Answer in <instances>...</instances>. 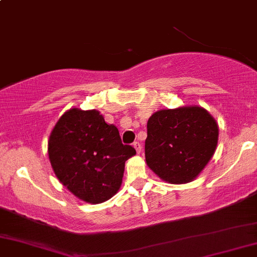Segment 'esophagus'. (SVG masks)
Listing matches in <instances>:
<instances>
[{
  "instance_id": "34e87169",
  "label": "esophagus",
  "mask_w": 257,
  "mask_h": 257,
  "mask_svg": "<svg viewBox=\"0 0 257 257\" xmlns=\"http://www.w3.org/2000/svg\"><path fill=\"white\" fill-rule=\"evenodd\" d=\"M134 147H135V149H136V151H137V154H141V151H142V144L139 143V142H135Z\"/></svg>"
}]
</instances>
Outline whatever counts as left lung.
<instances>
[{
	"instance_id": "1",
	"label": "left lung",
	"mask_w": 257,
	"mask_h": 257,
	"mask_svg": "<svg viewBox=\"0 0 257 257\" xmlns=\"http://www.w3.org/2000/svg\"><path fill=\"white\" fill-rule=\"evenodd\" d=\"M218 134L216 120L202 107L158 110L148 120L147 164L164 181L191 182L213 156Z\"/></svg>"
}]
</instances>
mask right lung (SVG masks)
<instances>
[{"instance_id": "right-lung-1", "label": "right lung", "mask_w": 257, "mask_h": 257, "mask_svg": "<svg viewBox=\"0 0 257 257\" xmlns=\"http://www.w3.org/2000/svg\"><path fill=\"white\" fill-rule=\"evenodd\" d=\"M49 158L58 180L81 200L100 204L115 194L125 162L135 148L121 143L118 128L99 110L71 108L63 114L49 139Z\"/></svg>"}]
</instances>
